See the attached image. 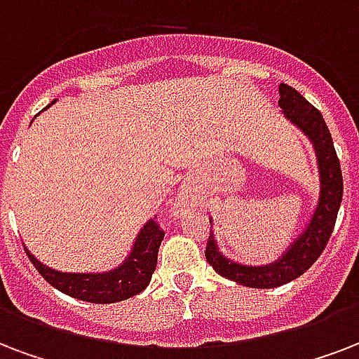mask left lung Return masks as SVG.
I'll return each instance as SVG.
<instances>
[{
	"label": "left lung",
	"instance_id": "obj_1",
	"mask_svg": "<svg viewBox=\"0 0 359 359\" xmlns=\"http://www.w3.org/2000/svg\"><path fill=\"white\" fill-rule=\"evenodd\" d=\"M278 92H280L278 107L295 126H299L301 130L307 133L309 139L314 143L316 156H318L322 190H320L318 207L314 210L313 220L305 229V233L301 235L288 252L273 265L246 267V265L229 262L218 252V246H216L212 229H210L207 248H205V258L210 267L218 275H222L233 283L243 284V286H248V288H277V286H283V284L301 277L320 258V254L324 252L325 245L335 228L339 207H341V199H343L341 163H339L337 152L333 147L332 133L327 130L320 111L288 84H280Z\"/></svg>",
	"mask_w": 359,
	"mask_h": 359
}]
</instances>
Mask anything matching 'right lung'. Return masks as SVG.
<instances>
[{"label": "right lung", "mask_w": 359, "mask_h": 359, "mask_svg": "<svg viewBox=\"0 0 359 359\" xmlns=\"http://www.w3.org/2000/svg\"><path fill=\"white\" fill-rule=\"evenodd\" d=\"M163 235L165 231L156 222V218L147 222L137 237L133 252L126 259V264L105 275L60 273L39 264L27 250L26 254L29 262L35 265V269L41 273V277L60 292L88 303H116V301L130 299L147 288L156 269L158 248L163 241Z\"/></svg>", "instance_id": "obj_1"}]
</instances>
